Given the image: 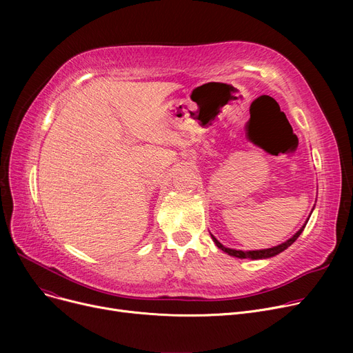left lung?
<instances>
[{
  "label": "left lung",
  "instance_id": "8db88e82",
  "mask_svg": "<svg viewBox=\"0 0 353 353\" xmlns=\"http://www.w3.org/2000/svg\"><path fill=\"white\" fill-rule=\"evenodd\" d=\"M313 209H314V208H313ZM310 214H312V213H310ZM309 217H310V216H309ZM309 217H307V220H309ZM307 220L305 221V225H303L298 232H296L290 239L286 240V242H283V243H281V245H277V246H273V248H269V249H262V250H237V249H230V248H226V246L221 245L212 233H210V236H212V239H213L214 245H216L220 250H223L225 253H228L229 256L239 257V259H252V261H257V259H269V257H273V256H276V254L282 253L283 250H286L290 245H293L294 240L298 239V237L301 236V233L303 232V229H305V226H306V223H307Z\"/></svg>",
  "mask_w": 353,
  "mask_h": 353
}]
</instances>
